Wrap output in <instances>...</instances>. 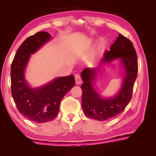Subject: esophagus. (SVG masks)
Returning a JSON list of instances; mask_svg holds the SVG:
<instances>
[{"label": "esophagus", "mask_w": 156, "mask_h": 156, "mask_svg": "<svg viewBox=\"0 0 156 156\" xmlns=\"http://www.w3.org/2000/svg\"><path fill=\"white\" fill-rule=\"evenodd\" d=\"M75 80H76V83L77 84H80L83 83V80H82V78H81L80 75H76Z\"/></svg>", "instance_id": "obj_1"}]
</instances>
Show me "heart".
Returning a JSON list of instances; mask_svg holds the SVG:
<instances>
[{"mask_svg": "<svg viewBox=\"0 0 156 156\" xmlns=\"http://www.w3.org/2000/svg\"><path fill=\"white\" fill-rule=\"evenodd\" d=\"M105 40H103V39H101V40H100L99 42L100 49H102L105 47Z\"/></svg>", "mask_w": 156, "mask_h": 156, "instance_id": "obj_1", "label": "heart"}]
</instances>
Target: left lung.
Here are the masks:
<instances>
[{
  "mask_svg": "<svg viewBox=\"0 0 156 156\" xmlns=\"http://www.w3.org/2000/svg\"><path fill=\"white\" fill-rule=\"evenodd\" d=\"M103 62L120 58L125 69V78L120 91L112 98H102L95 91L92 82L98 68H85L81 72L84 81L81 85L82 107L87 117L103 121L122 113L130 102L133 89L138 74V58L133 43L120 34L115 43L105 53Z\"/></svg>",
  "mask_w": 156,
  "mask_h": 156,
  "instance_id": "8db88e82",
  "label": "left lung"
}]
</instances>
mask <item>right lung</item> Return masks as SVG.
Wrapping results in <instances>:
<instances>
[{"mask_svg": "<svg viewBox=\"0 0 156 156\" xmlns=\"http://www.w3.org/2000/svg\"><path fill=\"white\" fill-rule=\"evenodd\" d=\"M50 38L45 31L28 37L17 50L11 67L12 95L17 109L36 123L49 122L57 117L60 101L76 83L73 75L57 78L38 89H31L26 83L24 73L30 54Z\"/></svg>", "mask_w": 156, "mask_h": 156, "instance_id": "obj_1", "label": "right lung"}]
</instances>
